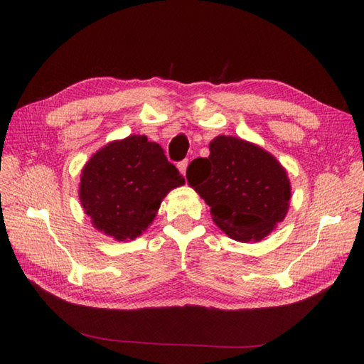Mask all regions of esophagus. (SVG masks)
Listing matches in <instances>:
<instances>
[{"mask_svg":"<svg viewBox=\"0 0 364 364\" xmlns=\"http://www.w3.org/2000/svg\"><path fill=\"white\" fill-rule=\"evenodd\" d=\"M188 164H189V161H188V159H183V161L178 162V170H180L181 175H186V168H188Z\"/></svg>","mask_w":364,"mask_h":364,"instance_id":"esophagus-1","label":"esophagus"}]
</instances>
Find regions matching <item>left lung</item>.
<instances>
[{
    "mask_svg": "<svg viewBox=\"0 0 364 364\" xmlns=\"http://www.w3.org/2000/svg\"><path fill=\"white\" fill-rule=\"evenodd\" d=\"M188 183L211 208L213 220L239 242H258L284 219L291 183L284 167L261 146L218 136L210 156L189 164Z\"/></svg>",
    "mask_w": 364,
    "mask_h": 364,
    "instance_id": "1",
    "label": "left lung"
}]
</instances>
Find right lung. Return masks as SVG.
Returning a JSON list of instances; mask_svg holds the SVG:
<instances>
[{
    "label": "right lung",
    "instance_id": "add662e5",
    "mask_svg": "<svg viewBox=\"0 0 364 364\" xmlns=\"http://www.w3.org/2000/svg\"><path fill=\"white\" fill-rule=\"evenodd\" d=\"M183 184L161 145L133 134L92 154L81 172L80 200L98 231L128 241L149 228L162 198Z\"/></svg>",
    "mask_w": 364,
    "mask_h": 364
}]
</instances>
